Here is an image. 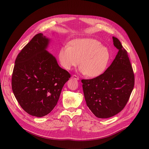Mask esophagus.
<instances>
[{
    "label": "esophagus",
    "mask_w": 149,
    "mask_h": 149,
    "mask_svg": "<svg viewBox=\"0 0 149 149\" xmlns=\"http://www.w3.org/2000/svg\"><path fill=\"white\" fill-rule=\"evenodd\" d=\"M72 79H75V80H79V77H78L77 75H73L72 76Z\"/></svg>",
    "instance_id": "34e87169"
}]
</instances>
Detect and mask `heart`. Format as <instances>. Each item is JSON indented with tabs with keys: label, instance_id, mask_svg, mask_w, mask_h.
Listing matches in <instances>:
<instances>
[{
	"label": "heart",
	"instance_id": "b5f03b06",
	"mask_svg": "<svg viewBox=\"0 0 149 149\" xmlns=\"http://www.w3.org/2000/svg\"><path fill=\"white\" fill-rule=\"evenodd\" d=\"M58 57L64 68L70 69L80 63V72L89 78H95L107 69L111 54L95 39L81 38L72 41L70 46L62 47Z\"/></svg>",
	"mask_w": 149,
	"mask_h": 149
}]
</instances>
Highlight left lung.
Wrapping results in <instances>:
<instances>
[{
    "label": "left lung",
    "mask_w": 149,
    "mask_h": 149,
    "mask_svg": "<svg viewBox=\"0 0 149 149\" xmlns=\"http://www.w3.org/2000/svg\"><path fill=\"white\" fill-rule=\"evenodd\" d=\"M118 54L105 72L92 79H83L86 102L99 118H107L120 112L129 100L135 76L127 51L118 38L112 37Z\"/></svg>",
    "instance_id": "obj_1"
}]
</instances>
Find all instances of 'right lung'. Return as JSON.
Returning <instances> with one entry per match:
<instances>
[{
	"instance_id": "right-lung-1",
	"label": "right lung",
	"mask_w": 149,
	"mask_h": 149,
	"mask_svg": "<svg viewBox=\"0 0 149 149\" xmlns=\"http://www.w3.org/2000/svg\"><path fill=\"white\" fill-rule=\"evenodd\" d=\"M49 39L34 36L17 55L12 74L14 95L28 114L42 117L56 106L64 84L70 77L46 51Z\"/></svg>"
}]
</instances>
